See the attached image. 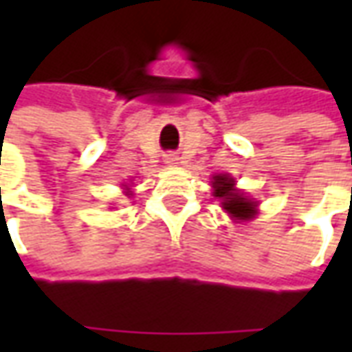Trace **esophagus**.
<instances>
[{
	"label": "esophagus",
	"mask_w": 352,
	"mask_h": 352,
	"mask_svg": "<svg viewBox=\"0 0 352 352\" xmlns=\"http://www.w3.org/2000/svg\"><path fill=\"white\" fill-rule=\"evenodd\" d=\"M164 162H166L168 166H175V164H179V156H177V154H166V156H164Z\"/></svg>",
	"instance_id": "obj_1"
}]
</instances>
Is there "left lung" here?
<instances>
[{
    "label": "left lung",
    "mask_w": 352,
    "mask_h": 352,
    "mask_svg": "<svg viewBox=\"0 0 352 352\" xmlns=\"http://www.w3.org/2000/svg\"><path fill=\"white\" fill-rule=\"evenodd\" d=\"M211 186H213V196L221 199L222 209L234 221H251L256 217L258 204L237 190L234 177L226 175V173H217L213 175Z\"/></svg>",
    "instance_id": "8db88e82"
}]
</instances>
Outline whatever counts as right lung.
<instances>
[{
	"label": "right lung",
	"mask_w": 352,
	"mask_h": 352,
	"mask_svg": "<svg viewBox=\"0 0 352 352\" xmlns=\"http://www.w3.org/2000/svg\"><path fill=\"white\" fill-rule=\"evenodd\" d=\"M124 186H126V184H124ZM126 190H128V192H126V196H130V194H131V192H130V188H126Z\"/></svg>",
	"instance_id": "add662e5"
}]
</instances>
